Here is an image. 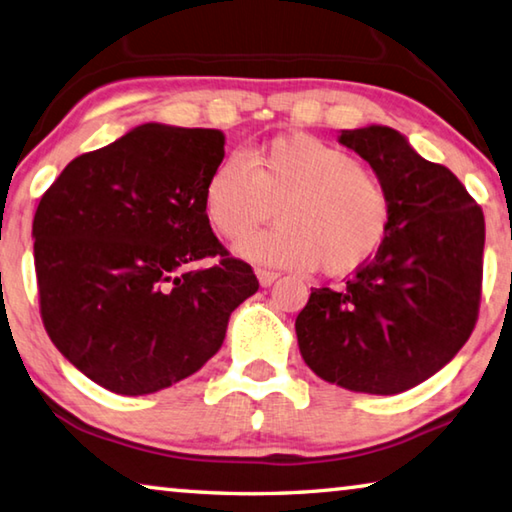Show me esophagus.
<instances>
[{
  "mask_svg": "<svg viewBox=\"0 0 512 512\" xmlns=\"http://www.w3.org/2000/svg\"><path fill=\"white\" fill-rule=\"evenodd\" d=\"M255 273H257V280H259V285H262V287H271L273 282L280 278V275L275 273V271H264V269H257Z\"/></svg>",
  "mask_w": 512,
  "mask_h": 512,
  "instance_id": "obj_1",
  "label": "esophagus"
}]
</instances>
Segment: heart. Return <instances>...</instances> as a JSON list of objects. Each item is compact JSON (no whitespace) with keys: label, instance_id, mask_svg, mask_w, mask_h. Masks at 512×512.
I'll use <instances>...</instances> for the list:
<instances>
[{"label":"heart","instance_id":"heart-1","mask_svg":"<svg viewBox=\"0 0 512 512\" xmlns=\"http://www.w3.org/2000/svg\"><path fill=\"white\" fill-rule=\"evenodd\" d=\"M275 205L280 225L239 246L248 262L344 275L367 264L392 227L385 182L353 154L303 132L257 145L246 164L223 161L202 189L207 223L227 241L253 234Z\"/></svg>","mask_w":512,"mask_h":512}]
</instances>
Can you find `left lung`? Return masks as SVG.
Segmentation results:
<instances>
[{
    "mask_svg": "<svg viewBox=\"0 0 512 512\" xmlns=\"http://www.w3.org/2000/svg\"><path fill=\"white\" fill-rule=\"evenodd\" d=\"M392 198L383 246L344 289H314L296 319L300 355L351 392L401 394L446 367L481 303L485 221L449 168L387 125L342 129Z\"/></svg>",
    "mask_w": 512,
    "mask_h": 512,
    "instance_id": "8db88e82",
    "label": "left lung"
}]
</instances>
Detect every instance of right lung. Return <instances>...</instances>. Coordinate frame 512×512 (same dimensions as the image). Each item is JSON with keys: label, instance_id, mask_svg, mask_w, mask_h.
I'll return each mask as SVG.
<instances>
[{"label": "right lung", "instance_id": "add662e5", "mask_svg": "<svg viewBox=\"0 0 512 512\" xmlns=\"http://www.w3.org/2000/svg\"><path fill=\"white\" fill-rule=\"evenodd\" d=\"M223 145L218 129L145 123L72 159L40 198L31 237L45 330L109 392L143 396L189 378L259 289L202 212ZM205 256L219 264L193 270Z\"/></svg>", "mask_w": 512, "mask_h": 512}]
</instances>
